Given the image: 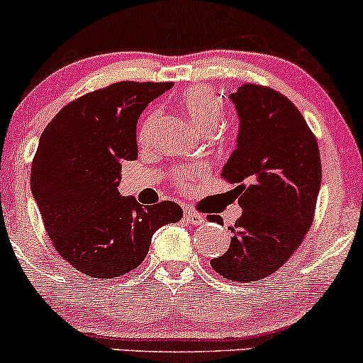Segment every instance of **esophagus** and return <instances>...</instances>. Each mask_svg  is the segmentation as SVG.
Segmentation results:
<instances>
[{"label": "esophagus", "instance_id": "34e87169", "mask_svg": "<svg viewBox=\"0 0 363 363\" xmlns=\"http://www.w3.org/2000/svg\"><path fill=\"white\" fill-rule=\"evenodd\" d=\"M184 218L189 222L191 225H201L205 222V217L201 213L193 212V210H184Z\"/></svg>", "mask_w": 363, "mask_h": 363}]
</instances>
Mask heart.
I'll return each mask as SVG.
<instances>
[{
    "instance_id": "heart-1",
    "label": "heart",
    "mask_w": 363,
    "mask_h": 363,
    "mask_svg": "<svg viewBox=\"0 0 363 363\" xmlns=\"http://www.w3.org/2000/svg\"><path fill=\"white\" fill-rule=\"evenodd\" d=\"M181 108L186 113V117L189 118L198 129L203 130V133H212V130L217 127V123L220 122L222 113H224V106H222L220 98L217 96V93L208 86H193L189 89H186L184 93L181 94ZM158 121L157 113H151L148 118H146L145 123L141 127V133H139V139L141 141H146L150 138L151 130H153L155 123ZM200 167H189V169H184L181 174H179V182H188L196 179L198 175L201 174Z\"/></svg>"
}]
</instances>
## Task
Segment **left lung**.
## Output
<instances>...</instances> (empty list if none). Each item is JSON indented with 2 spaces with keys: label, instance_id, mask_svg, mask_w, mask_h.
Returning <instances> with one entry per match:
<instances>
[{
  "label": "left lung",
  "instance_id": "1",
  "mask_svg": "<svg viewBox=\"0 0 363 363\" xmlns=\"http://www.w3.org/2000/svg\"><path fill=\"white\" fill-rule=\"evenodd\" d=\"M240 117L236 150L222 177L236 182L241 217L229 250L210 262L233 282L260 281L289 260L308 233L322 181L317 139L300 110L270 87L230 94ZM222 224L220 217H210Z\"/></svg>",
  "mask_w": 363,
  "mask_h": 363
}]
</instances>
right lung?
Instances as JSON below:
<instances>
[{"mask_svg":"<svg viewBox=\"0 0 363 363\" xmlns=\"http://www.w3.org/2000/svg\"><path fill=\"white\" fill-rule=\"evenodd\" d=\"M172 82H115L69 103L48 123L30 169V191L57 252L89 277L130 272L151 236L182 217L174 201L143 206L118 193L121 163L138 158L136 127Z\"/></svg>","mask_w":363,"mask_h":363,"instance_id":"1","label":"right lung"}]
</instances>
